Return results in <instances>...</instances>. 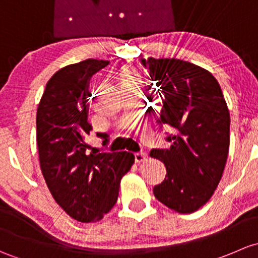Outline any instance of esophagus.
I'll use <instances>...</instances> for the list:
<instances>
[{"instance_id": "esophagus-1", "label": "esophagus", "mask_w": 258, "mask_h": 258, "mask_svg": "<svg viewBox=\"0 0 258 258\" xmlns=\"http://www.w3.org/2000/svg\"><path fill=\"white\" fill-rule=\"evenodd\" d=\"M134 158H135V163L140 164V163H143V161L147 160V154H145V153H135Z\"/></svg>"}]
</instances>
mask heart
I'll list each match as a JSON object with an SVG mask.
<instances>
[{"mask_svg":"<svg viewBox=\"0 0 258 258\" xmlns=\"http://www.w3.org/2000/svg\"><path fill=\"white\" fill-rule=\"evenodd\" d=\"M120 83L121 86L140 83V78L134 70H132V68H124L120 73Z\"/></svg>","mask_w":258,"mask_h":258,"instance_id":"1","label":"heart"}]
</instances>
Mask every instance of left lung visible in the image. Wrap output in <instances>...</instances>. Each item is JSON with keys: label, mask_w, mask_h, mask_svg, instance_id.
<instances>
[{"label": "left lung", "mask_w": 258, "mask_h": 258, "mask_svg": "<svg viewBox=\"0 0 258 258\" xmlns=\"http://www.w3.org/2000/svg\"><path fill=\"white\" fill-rule=\"evenodd\" d=\"M142 64L158 87L159 125L171 130L170 148L150 151L166 168L154 195L169 209L191 214L211 199L224 174L230 147L227 104L216 78L199 66L153 57Z\"/></svg>", "instance_id": "left-lung-1"}]
</instances>
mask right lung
<instances>
[{
	"instance_id": "1",
	"label": "right lung",
	"mask_w": 258,
	"mask_h": 258,
	"mask_svg": "<svg viewBox=\"0 0 258 258\" xmlns=\"http://www.w3.org/2000/svg\"><path fill=\"white\" fill-rule=\"evenodd\" d=\"M109 64L86 59L55 72L47 83L37 109V147L46 184L55 203L72 219L94 222L118 200L120 180L134 164V155L88 154L89 81ZM98 137L108 143L105 133Z\"/></svg>"
}]
</instances>
